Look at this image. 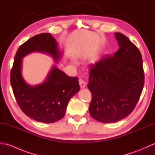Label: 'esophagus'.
Returning <instances> with one entry per match:
<instances>
[{"label":"esophagus","instance_id":"obj_1","mask_svg":"<svg viewBox=\"0 0 155 155\" xmlns=\"http://www.w3.org/2000/svg\"><path fill=\"white\" fill-rule=\"evenodd\" d=\"M79 84H80V87L81 88H83L85 87H86V83L82 79H79Z\"/></svg>","mask_w":155,"mask_h":155}]
</instances>
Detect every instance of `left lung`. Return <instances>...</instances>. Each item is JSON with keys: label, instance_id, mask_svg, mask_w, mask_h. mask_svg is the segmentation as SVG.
I'll return each mask as SVG.
<instances>
[{"label": "left lung", "instance_id": "obj_1", "mask_svg": "<svg viewBox=\"0 0 155 155\" xmlns=\"http://www.w3.org/2000/svg\"><path fill=\"white\" fill-rule=\"evenodd\" d=\"M120 48L91 64L88 88L92 94L91 117L101 123H114L132 113L144 87L143 59L126 36L116 32Z\"/></svg>", "mask_w": 155, "mask_h": 155}]
</instances>
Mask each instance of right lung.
Instances as JSON below:
<instances>
[{
  "mask_svg": "<svg viewBox=\"0 0 155 155\" xmlns=\"http://www.w3.org/2000/svg\"><path fill=\"white\" fill-rule=\"evenodd\" d=\"M32 52L51 56L56 62L62 58L55 38L50 33L34 36L18 49L11 72V84L15 97L23 113L38 122L52 123L64 116L71 98L80 90L78 77H71L52 67L42 83L32 86L21 72L22 58Z\"/></svg>",
  "mask_w": 155,
  "mask_h": 155,
  "instance_id": "add662e5",
  "label": "right lung"
}]
</instances>
